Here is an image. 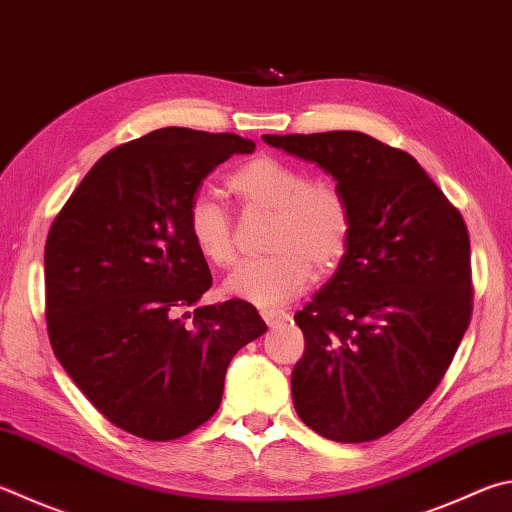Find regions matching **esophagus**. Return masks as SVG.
<instances>
[{"label":"esophagus","instance_id":"esophagus-1","mask_svg":"<svg viewBox=\"0 0 512 512\" xmlns=\"http://www.w3.org/2000/svg\"><path fill=\"white\" fill-rule=\"evenodd\" d=\"M259 313H262V318H264L268 327H277V324H282V322L288 320V313L282 311V309H262Z\"/></svg>","mask_w":512,"mask_h":512}]
</instances>
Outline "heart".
<instances>
[{"mask_svg": "<svg viewBox=\"0 0 512 512\" xmlns=\"http://www.w3.org/2000/svg\"><path fill=\"white\" fill-rule=\"evenodd\" d=\"M228 188L246 208L273 210L266 232L271 255L248 259L226 280V291L257 306H277L300 295L315 273H329L345 259L353 237L351 201L338 183L309 181L302 167L264 154L230 174ZM188 232L199 253L215 266L237 259L235 224L210 194H194Z\"/></svg>", "mask_w": 512, "mask_h": 512, "instance_id": "heart-1", "label": "heart"}]
</instances>
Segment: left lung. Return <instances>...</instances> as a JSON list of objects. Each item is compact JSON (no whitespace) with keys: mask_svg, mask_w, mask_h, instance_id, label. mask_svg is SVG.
Returning a JSON list of instances; mask_svg holds the SVG:
<instances>
[{"mask_svg":"<svg viewBox=\"0 0 512 512\" xmlns=\"http://www.w3.org/2000/svg\"><path fill=\"white\" fill-rule=\"evenodd\" d=\"M264 141L318 163L353 210L345 259L295 313L306 345L291 376L295 412L324 439H380L439 387L470 324L466 221L414 156L367 134Z\"/></svg>","mask_w":512,"mask_h":512,"instance_id":"obj_1","label":"left lung"}]
</instances>
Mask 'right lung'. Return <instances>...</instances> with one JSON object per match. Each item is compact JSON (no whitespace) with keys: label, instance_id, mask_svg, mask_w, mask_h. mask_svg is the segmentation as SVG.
<instances>
[{"label":"right lung","instance_id":"add662e5","mask_svg":"<svg viewBox=\"0 0 512 512\" xmlns=\"http://www.w3.org/2000/svg\"><path fill=\"white\" fill-rule=\"evenodd\" d=\"M253 152L237 134L156 129L102 156L46 237L55 358L107 421L145 441L206 423L232 356L266 333L237 297L181 315L212 286L185 224L190 199L219 163Z\"/></svg>","mask_w":512,"mask_h":512}]
</instances>
